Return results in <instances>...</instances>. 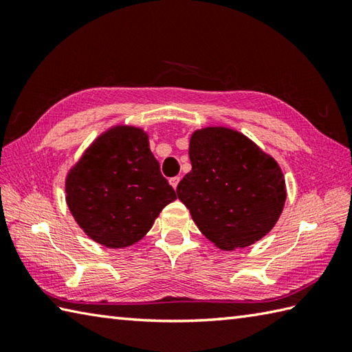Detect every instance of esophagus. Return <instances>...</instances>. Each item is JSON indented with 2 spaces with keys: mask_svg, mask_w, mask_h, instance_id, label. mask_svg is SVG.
Segmentation results:
<instances>
[{
  "mask_svg": "<svg viewBox=\"0 0 352 352\" xmlns=\"http://www.w3.org/2000/svg\"><path fill=\"white\" fill-rule=\"evenodd\" d=\"M169 183H170V186L174 189H177V186H178V183H180V177H172L170 180H169Z\"/></svg>",
  "mask_w": 352,
  "mask_h": 352,
  "instance_id": "esophagus-1",
  "label": "esophagus"
}]
</instances>
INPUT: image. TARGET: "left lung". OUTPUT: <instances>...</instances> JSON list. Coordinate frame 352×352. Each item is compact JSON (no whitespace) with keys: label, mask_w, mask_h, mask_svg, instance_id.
Listing matches in <instances>:
<instances>
[{"label":"left lung","mask_w":352,"mask_h":352,"mask_svg":"<svg viewBox=\"0 0 352 352\" xmlns=\"http://www.w3.org/2000/svg\"><path fill=\"white\" fill-rule=\"evenodd\" d=\"M189 157L192 170L177 195L216 248H246L274 228L287 192L271 154L243 133L213 125L190 134Z\"/></svg>","instance_id":"1"}]
</instances>
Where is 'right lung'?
<instances>
[{"instance_id":"1","label":"right lung","mask_w":352,"mask_h":352,"mask_svg":"<svg viewBox=\"0 0 352 352\" xmlns=\"http://www.w3.org/2000/svg\"><path fill=\"white\" fill-rule=\"evenodd\" d=\"M66 204L86 236L106 248H126L151 230L177 199L140 126L102 131L65 178Z\"/></svg>"}]
</instances>
